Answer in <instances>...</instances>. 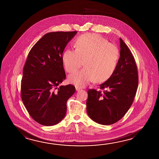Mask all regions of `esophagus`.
<instances>
[{
  "label": "esophagus",
  "mask_w": 159,
  "mask_h": 159,
  "mask_svg": "<svg viewBox=\"0 0 159 159\" xmlns=\"http://www.w3.org/2000/svg\"><path fill=\"white\" fill-rule=\"evenodd\" d=\"M75 88H76V91H80V90H81V89L80 88L78 87H76Z\"/></svg>",
  "instance_id": "1"
}]
</instances>
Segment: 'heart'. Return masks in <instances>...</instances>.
I'll return each instance as SVG.
<instances>
[{
  "label": "heart",
  "instance_id": "heart-1",
  "mask_svg": "<svg viewBox=\"0 0 159 159\" xmlns=\"http://www.w3.org/2000/svg\"><path fill=\"white\" fill-rule=\"evenodd\" d=\"M75 50L66 49L62 61L66 71L72 73L68 76L72 84L83 87L92 81L102 83L113 75L117 67L120 52L117 46L95 33H87L78 37L74 43Z\"/></svg>",
  "mask_w": 159,
  "mask_h": 159
}]
</instances>
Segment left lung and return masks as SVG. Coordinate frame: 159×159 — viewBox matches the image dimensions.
Here are the masks:
<instances>
[{"label": "left lung", "instance_id": "obj_1", "mask_svg": "<svg viewBox=\"0 0 159 159\" xmlns=\"http://www.w3.org/2000/svg\"><path fill=\"white\" fill-rule=\"evenodd\" d=\"M120 57L113 75L100 85L89 89L88 115L96 123L109 125L118 122L133 104L138 85L136 63L130 49L120 38Z\"/></svg>", "mask_w": 159, "mask_h": 159}]
</instances>
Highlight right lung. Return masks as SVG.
I'll return each mask as SVG.
<instances>
[{
    "instance_id": "obj_1",
    "label": "right lung",
    "mask_w": 159,
    "mask_h": 159,
    "mask_svg": "<svg viewBox=\"0 0 159 159\" xmlns=\"http://www.w3.org/2000/svg\"><path fill=\"white\" fill-rule=\"evenodd\" d=\"M77 33L46 34L30 50L24 66L21 99L31 117L43 126L55 125L64 118L67 101L75 92L71 84L58 87L66 79L63 52Z\"/></svg>"
}]
</instances>
